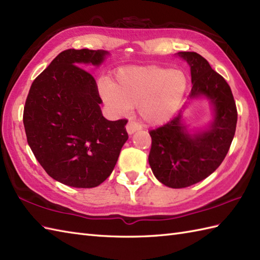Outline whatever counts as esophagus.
Listing matches in <instances>:
<instances>
[{"label":"esophagus","instance_id":"obj_1","mask_svg":"<svg viewBox=\"0 0 260 260\" xmlns=\"http://www.w3.org/2000/svg\"><path fill=\"white\" fill-rule=\"evenodd\" d=\"M142 129V126L138 125L134 120H129V122L126 124V131H127L128 134H133V133H135L136 131H140Z\"/></svg>","mask_w":260,"mask_h":260}]
</instances>
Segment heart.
<instances>
[{"label": "heart", "mask_w": 260, "mask_h": 260, "mask_svg": "<svg viewBox=\"0 0 260 260\" xmlns=\"http://www.w3.org/2000/svg\"><path fill=\"white\" fill-rule=\"evenodd\" d=\"M187 88L182 71L162 66H132L116 72L115 82L103 78L99 90L108 106L118 114L137 106L140 116L149 124L170 119L180 106Z\"/></svg>", "instance_id": "heart-1"}]
</instances>
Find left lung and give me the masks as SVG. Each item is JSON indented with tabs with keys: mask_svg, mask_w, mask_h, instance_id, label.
I'll return each mask as SVG.
<instances>
[{
	"mask_svg": "<svg viewBox=\"0 0 260 260\" xmlns=\"http://www.w3.org/2000/svg\"><path fill=\"white\" fill-rule=\"evenodd\" d=\"M190 65L192 87L189 98L206 96L215 107V119L206 132L189 135L182 114L149 131L150 168L161 184L172 188L194 185L214 173L225 159L237 124V108L231 86L195 52H180Z\"/></svg>",
	"mask_w": 260,
	"mask_h": 260,
	"instance_id": "1",
	"label": "left lung"
}]
</instances>
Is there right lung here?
<instances>
[{
    "instance_id": "add662e5",
    "label": "right lung",
    "mask_w": 260,
    "mask_h": 260,
    "mask_svg": "<svg viewBox=\"0 0 260 260\" xmlns=\"http://www.w3.org/2000/svg\"><path fill=\"white\" fill-rule=\"evenodd\" d=\"M107 52L65 50L35 78L23 112L27 143L44 171L76 188L99 186L112 174L128 135L127 119L102 115L95 78Z\"/></svg>"
}]
</instances>
